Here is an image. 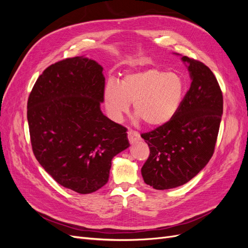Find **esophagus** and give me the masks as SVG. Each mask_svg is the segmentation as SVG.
<instances>
[{
  "instance_id": "obj_1",
  "label": "esophagus",
  "mask_w": 248,
  "mask_h": 248,
  "mask_svg": "<svg viewBox=\"0 0 248 248\" xmlns=\"http://www.w3.org/2000/svg\"><path fill=\"white\" fill-rule=\"evenodd\" d=\"M127 136H128V140H129V141L131 142H134V141H137V140H140V133L138 132V131H136V130H132V129H128V131H127Z\"/></svg>"
}]
</instances>
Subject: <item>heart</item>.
Segmentation results:
<instances>
[{
    "label": "heart",
    "mask_w": 248,
    "mask_h": 248,
    "mask_svg": "<svg viewBox=\"0 0 248 248\" xmlns=\"http://www.w3.org/2000/svg\"><path fill=\"white\" fill-rule=\"evenodd\" d=\"M185 92L182 78L159 68L127 73L119 82L108 81L103 100L108 115L119 121L133 102L134 115L150 127L167 124L181 106Z\"/></svg>",
    "instance_id": "heart-1"
}]
</instances>
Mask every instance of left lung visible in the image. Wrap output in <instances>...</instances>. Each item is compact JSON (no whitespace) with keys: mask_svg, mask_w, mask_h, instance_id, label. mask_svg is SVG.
Returning a JSON list of instances; mask_svg holds the SVG:
<instances>
[{"mask_svg":"<svg viewBox=\"0 0 248 248\" xmlns=\"http://www.w3.org/2000/svg\"><path fill=\"white\" fill-rule=\"evenodd\" d=\"M182 61L192 81L177 114L167 124L140 134L150 149L141 176L158 190L181 186L206 167L221 121L222 92L213 72L198 60L184 56Z\"/></svg>","mask_w":248,"mask_h":248,"instance_id":"8db88e82","label":"left lung"}]
</instances>
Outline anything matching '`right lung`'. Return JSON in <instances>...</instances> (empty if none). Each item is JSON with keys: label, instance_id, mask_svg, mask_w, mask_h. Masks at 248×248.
I'll return each instance as SVG.
<instances>
[{"label": "right lung", "instance_id": "right-lung-1", "mask_svg": "<svg viewBox=\"0 0 248 248\" xmlns=\"http://www.w3.org/2000/svg\"><path fill=\"white\" fill-rule=\"evenodd\" d=\"M102 70L88 58L62 60L42 72L28 99L36 159L56 182L81 194L106 185L111 159L129 147L127 129L100 109Z\"/></svg>", "mask_w": 248, "mask_h": 248}]
</instances>
